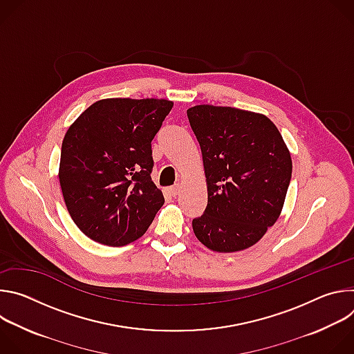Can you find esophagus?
Instances as JSON below:
<instances>
[{"label": "esophagus", "instance_id": "obj_1", "mask_svg": "<svg viewBox=\"0 0 354 354\" xmlns=\"http://www.w3.org/2000/svg\"><path fill=\"white\" fill-rule=\"evenodd\" d=\"M179 192H180V186H179V185H175V186L168 187V193H169L172 197L178 196V194H179Z\"/></svg>", "mask_w": 354, "mask_h": 354}]
</instances>
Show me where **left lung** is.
<instances>
[{"mask_svg":"<svg viewBox=\"0 0 354 354\" xmlns=\"http://www.w3.org/2000/svg\"><path fill=\"white\" fill-rule=\"evenodd\" d=\"M207 180V207L193 218L197 239L216 252L255 245L283 209L291 157L265 115L228 106L187 109Z\"/></svg>","mask_w":354,"mask_h":354,"instance_id":"left-lung-1","label":"left lung"}]
</instances>
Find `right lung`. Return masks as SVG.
I'll return each instance as SVG.
<instances>
[{"label": "right lung", "mask_w": 354, "mask_h": 354, "mask_svg": "<svg viewBox=\"0 0 354 354\" xmlns=\"http://www.w3.org/2000/svg\"><path fill=\"white\" fill-rule=\"evenodd\" d=\"M172 106L153 97L102 99L67 130L59 179L67 210L88 238L123 246L153 223L165 198L151 180V141Z\"/></svg>", "instance_id": "obj_1"}]
</instances>
